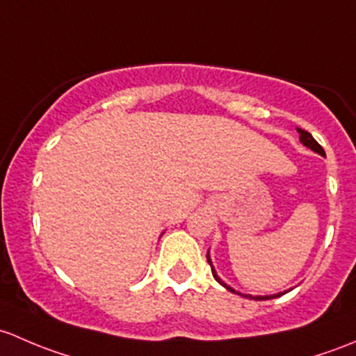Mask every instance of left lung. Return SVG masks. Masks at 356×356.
Returning <instances> with one entry per match:
<instances>
[{
	"mask_svg": "<svg viewBox=\"0 0 356 356\" xmlns=\"http://www.w3.org/2000/svg\"><path fill=\"white\" fill-rule=\"evenodd\" d=\"M296 130H298V134H300V142H302V144L305 145V147L312 149L314 152H317V154H321V156H324V149L321 147V144H318V142L315 140V138L312 137V135L309 134V131L302 130V128H296ZM207 262H209V266H211V269H212V276H214V280L218 281L219 284H222V286H225L226 289H229V291L236 293V291H234L233 288H229L228 284H226V283H222V281H221V277H219L218 274H216V269H214V267H212L211 257H209V252H207ZM284 293H286V291H284ZM284 293H277V295H273V296H252V295H245V296H247V298H248V296H250L252 300H270V298H277V296L284 295Z\"/></svg>",
	"mask_w": 356,
	"mask_h": 356,
	"instance_id": "8db88e82",
	"label": "left lung"
}]
</instances>
